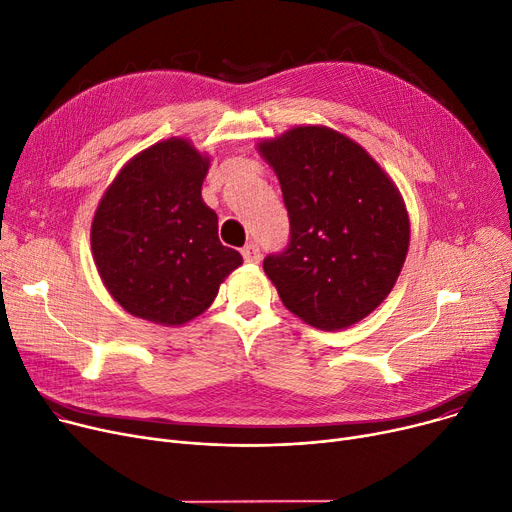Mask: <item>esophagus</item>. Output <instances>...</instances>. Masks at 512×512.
I'll return each instance as SVG.
<instances>
[{
  "mask_svg": "<svg viewBox=\"0 0 512 512\" xmlns=\"http://www.w3.org/2000/svg\"><path fill=\"white\" fill-rule=\"evenodd\" d=\"M242 256L246 262L250 264H258L260 262V248L256 244H248L244 250H242Z\"/></svg>",
  "mask_w": 512,
  "mask_h": 512,
  "instance_id": "34e87169",
  "label": "esophagus"
}]
</instances>
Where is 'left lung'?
Listing matches in <instances>:
<instances>
[{
    "instance_id": "obj_1",
    "label": "left lung",
    "mask_w": 512,
    "mask_h": 512,
    "mask_svg": "<svg viewBox=\"0 0 512 512\" xmlns=\"http://www.w3.org/2000/svg\"><path fill=\"white\" fill-rule=\"evenodd\" d=\"M258 153L275 169L289 244L262 262L289 312L347 328L393 291L409 250L405 202L366 150L324 126H295Z\"/></svg>"
}]
</instances>
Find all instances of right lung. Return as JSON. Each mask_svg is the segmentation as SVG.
<instances>
[{"label": "right lung", "instance_id": "1", "mask_svg": "<svg viewBox=\"0 0 512 512\" xmlns=\"http://www.w3.org/2000/svg\"><path fill=\"white\" fill-rule=\"evenodd\" d=\"M210 159L184 138L148 146L105 190L90 248L115 302L132 316L179 326L215 302L242 254L219 242V219L202 200Z\"/></svg>", "mask_w": 512, "mask_h": 512}]
</instances>
